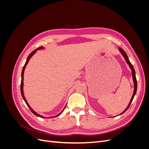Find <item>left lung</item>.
I'll return each instance as SVG.
<instances>
[{
	"instance_id": "obj_1",
	"label": "left lung",
	"mask_w": 149,
	"mask_h": 149,
	"mask_svg": "<svg viewBox=\"0 0 149 149\" xmlns=\"http://www.w3.org/2000/svg\"><path fill=\"white\" fill-rule=\"evenodd\" d=\"M118 49H119V52L121 53V55H123V56L124 58V59H125L126 63H127L128 64L129 68H130L131 69V70H132V79H133V82H134V88L132 96V97H131V100H130V102H129V104H128L127 107H126V109H125L123 112H121V113H120V114L118 115V116H119V115H121V114H123V113H124V112H125L126 111H127V110L128 109V108L129 107V106H130V104H131V102H132V100H133V99H134L135 95H136V94L137 88V79H136V72H135V70H134V66H132V65L131 64V63L130 62V61H129V58H128V56H127V54H126V53L124 52V49H122L121 48H119Z\"/></svg>"
}]
</instances>
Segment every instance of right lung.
<instances>
[{
    "label": "right lung",
    "instance_id": "obj_1",
    "mask_svg": "<svg viewBox=\"0 0 149 149\" xmlns=\"http://www.w3.org/2000/svg\"><path fill=\"white\" fill-rule=\"evenodd\" d=\"M43 48H43V47H39V48H37L36 49H35V50H33V51L32 52H31V53L30 54V55H29V56H28V58H27V59H26V60L25 63V65H24V67H23V69H22V75H21L22 80H21V84H20V91H21V94H22V97H23L24 100L25 101V103H26V104L27 105V106L29 107V109H30V111H31V112H32V113H33V114H35L36 116H37V117H40V118H55V117H57V116H59L62 113V112H63V111H64L65 108V107H66V105L65 106V107H64V109L62 110V111L60 112V114H58V115L55 116H53V117H50V118H46V117H44V116H43L40 115L39 114L37 113V112H36L35 111H34V110L30 106V105L29 104V103L27 102V101H26V99H25V96H24V71H25V68H26V66L27 65L28 63H29V61L30 58L35 55V54L36 53V52H37V50H39V49H43Z\"/></svg>",
    "mask_w": 149,
    "mask_h": 149
}]
</instances>
